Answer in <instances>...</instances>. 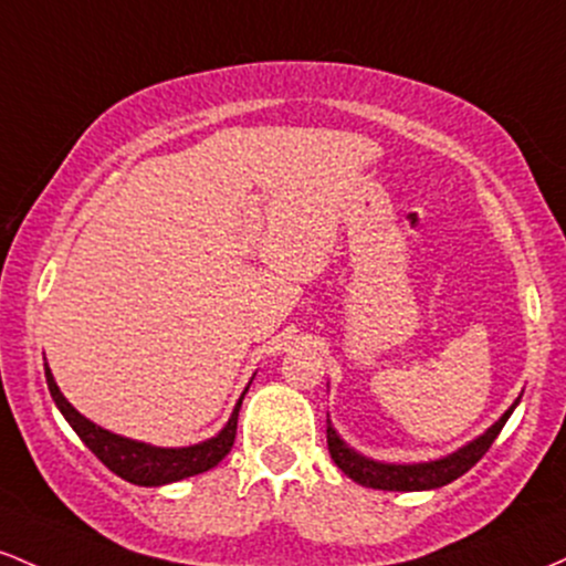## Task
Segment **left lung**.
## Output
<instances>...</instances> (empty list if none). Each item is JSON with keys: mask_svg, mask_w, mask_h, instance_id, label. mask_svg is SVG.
<instances>
[{"mask_svg": "<svg viewBox=\"0 0 566 566\" xmlns=\"http://www.w3.org/2000/svg\"><path fill=\"white\" fill-rule=\"evenodd\" d=\"M518 398L513 401L511 409L500 417L492 428L486 430L484 436H479L475 441L465 443L457 452L441 457V460L430 462H411V465H396V462H377L371 457H364L355 452L353 447H347L342 441L339 433L334 430L332 420H326V441L328 452H332V460L336 462L342 473L350 475L358 484L371 486V489H385V492H422V489H438L452 484L454 479H460L462 473H468L475 462L481 460L489 452V447L494 443V438L500 436L507 417L516 409Z\"/></svg>", "mask_w": 566, "mask_h": 566, "instance_id": "obj_1", "label": "left lung"}]
</instances>
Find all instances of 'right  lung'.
<instances>
[{"instance_id":"right-lung-1","label":"right lung","mask_w":566,"mask_h":566,"mask_svg":"<svg viewBox=\"0 0 566 566\" xmlns=\"http://www.w3.org/2000/svg\"><path fill=\"white\" fill-rule=\"evenodd\" d=\"M44 379H48V390L50 396H53L55 406H59L61 415L66 417V422L72 424L74 433L82 438V443H85V447L91 449V452L98 457L112 473H117L119 479L130 481V484H138V486L174 484V481L206 473L219 465V462L230 454L234 433H238L240 403H243V396L249 392V387H245L240 401L234 403L230 422H227L213 438L195 443V447L165 449V447H151V443L117 436L112 433V430H104L101 424L91 422L87 417H82L80 411L63 398V392L59 390V385H55L53 371H50L48 364H44Z\"/></svg>"}]
</instances>
